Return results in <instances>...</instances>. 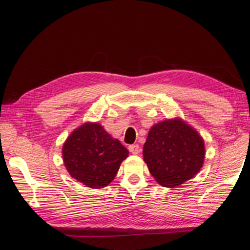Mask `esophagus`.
<instances>
[{
    "mask_svg": "<svg viewBox=\"0 0 250 250\" xmlns=\"http://www.w3.org/2000/svg\"><path fill=\"white\" fill-rule=\"evenodd\" d=\"M128 149H129V151L132 154H139L140 151H141V148H140L138 144H135V145H130Z\"/></svg>",
    "mask_w": 250,
    "mask_h": 250,
    "instance_id": "1",
    "label": "esophagus"
}]
</instances>
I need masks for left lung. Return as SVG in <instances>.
Here are the masks:
<instances>
[{
    "label": "left lung",
    "instance_id": "obj_1",
    "mask_svg": "<svg viewBox=\"0 0 250 250\" xmlns=\"http://www.w3.org/2000/svg\"><path fill=\"white\" fill-rule=\"evenodd\" d=\"M204 152L200 135L180 119L154 125L143 149L151 175L160 185L170 188L180 186L199 172Z\"/></svg>",
    "mask_w": 250,
    "mask_h": 250
}]
</instances>
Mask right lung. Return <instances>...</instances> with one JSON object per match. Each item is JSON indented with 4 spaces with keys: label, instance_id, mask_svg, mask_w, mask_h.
Listing matches in <instances>:
<instances>
[{
    "label": "right lung",
    "instance_id": "add662e5",
    "mask_svg": "<svg viewBox=\"0 0 250 250\" xmlns=\"http://www.w3.org/2000/svg\"><path fill=\"white\" fill-rule=\"evenodd\" d=\"M128 153L120 141L112 139L98 123L82 125L67 138L62 148L70 175L93 188L109 185Z\"/></svg>",
    "mask_w": 250,
    "mask_h": 250
}]
</instances>
